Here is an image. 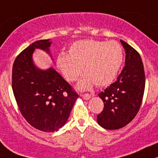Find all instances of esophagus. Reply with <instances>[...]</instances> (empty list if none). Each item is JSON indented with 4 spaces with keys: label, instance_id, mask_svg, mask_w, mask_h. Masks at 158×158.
Here are the masks:
<instances>
[{
    "label": "esophagus",
    "instance_id": "34e87169",
    "mask_svg": "<svg viewBox=\"0 0 158 158\" xmlns=\"http://www.w3.org/2000/svg\"><path fill=\"white\" fill-rule=\"evenodd\" d=\"M81 97H82L84 100L87 101V100H89V98H90L91 96L88 94H82V95H81Z\"/></svg>",
    "mask_w": 158,
    "mask_h": 158
}]
</instances>
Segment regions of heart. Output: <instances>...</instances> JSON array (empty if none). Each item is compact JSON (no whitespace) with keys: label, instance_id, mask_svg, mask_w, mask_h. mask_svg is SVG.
Wrapping results in <instances>:
<instances>
[{"label":"heart","instance_id":"b5f03b06","mask_svg":"<svg viewBox=\"0 0 158 158\" xmlns=\"http://www.w3.org/2000/svg\"><path fill=\"white\" fill-rule=\"evenodd\" d=\"M123 58V49L115 41L83 40L73 43L69 53H59L56 65L68 82L77 80L82 68L86 74L77 87L86 90L94 83L97 86L111 83L120 70Z\"/></svg>","mask_w":158,"mask_h":158}]
</instances>
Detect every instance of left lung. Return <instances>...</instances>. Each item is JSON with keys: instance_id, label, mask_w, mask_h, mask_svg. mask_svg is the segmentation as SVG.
Here are the masks:
<instances>
[{"instance_id": "left-lung-1", "label": "left lung", "mask_w": 158, "mask_h": 158, "mask_svg": "<svg viewBox=\"0 0 158 158\" xmlns=\"http://www.w3.org/2000/svg\"><path fill=\"white\" fill-rule=\"evenodd\" d=\"M126 51L125 67L114 83L98 94L104 102V110L97 121L106 129L126 126L139 110L145 89V73L140 55L121 40Z\"/></svg>"}]
</instances>
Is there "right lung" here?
Wrapping results in <instances>:
<instances>
[{
    "label": "right lung",
    "instance_id": "1",
    "mask_svg": "<svg viewBox=\"0 0 158 158\" xmlns=\"http://www.w3.org/2000/svg\"><path fill=\"white\" fill-rule=\"evenodd\" d=\"M51 42L41 40L26 48L12 68V89L22 114L32 127L55 132L68 121L78 95L53 68L42 70L32 61L35 49L50 54Z\"/></svg>",
    "mask_w": 158,
    "mask_h": 158
}]
</instances>
